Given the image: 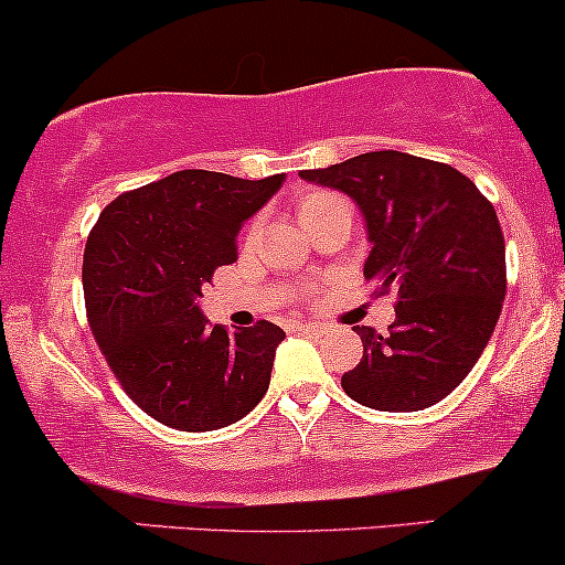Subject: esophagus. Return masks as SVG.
Wrapping results in <instances>:
<instances>
[{"label": "esophagus", "instance_id": "esophagus-1", "mask_svg": "<svg viewBox=\"0 0 565 565\" xmlns=\"http://www.w3.org/2000/svg\"><path fill=\"white\" fill-rule=\"evenodd\" d=\"M296 328H299L301 333H326V328H322L320 322H299Z\"/></svg>", "mask_w": 565, "mask_h": 565}]
</instances>
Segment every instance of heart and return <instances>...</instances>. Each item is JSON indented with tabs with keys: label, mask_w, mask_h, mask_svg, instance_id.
Wrapping results in <instances>:
<instances>
[{
	"label": "heart",
	"mask_w": 565,
	"mask_h": 565,
	"mask_svg": "<svg viewBox=\"0 0 565 565\" xmlns=\"http://www.w3.org/2000/svg\"><path fill=\"white\" fill-rule=\"evenodd\" d=\"M326 200H331V194H309V198L299 205V218H301L303 213H309V211H312V207H317V205H320V202H326Z\"/></svg>",
	"instance_id": "b5f03b06"
}]
</instances>
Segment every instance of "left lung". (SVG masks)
I'll list each match as a JSON object with an SVG mask.
<instances>
[{"mask_svg": "<svg viewBox=\"0 0 565 565\" xmlns=\"http://www.w3.org/2000/svg\"><path fill=\"white\" fill-rule=\"evenodd\" d=\"M299 175L358 205L371 243L365 280L397 294L390 333L354 326L363 360L341 376L344 392L395 414L440 403L502 315L504 237L493 205L451 164L403 151H367Z\"/></svg>", "mask_w": 565, "mask_h": 565, "instance_id": "obj_1", "label": "left lung"}]
</instances>
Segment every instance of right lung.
<instances>
[{
	"label": "right lung",
	"instance_id": "add662e5",
	"mask_svg": "<svg viewBox=\"0 0 565 565\" xmlns=\"http://www.w3.org/2000/svg\"><path fill=\"white\" fill-rule=\"evenodd\" d=\"M282 181L179 170L119 194L87 237L82 288L95 341L130 401L164 427H226L269 390L282 328L207 326L200 296Z\"/></svg>",
	"mask_w": 565,
	"mask_h": 565
}]
</instances>
